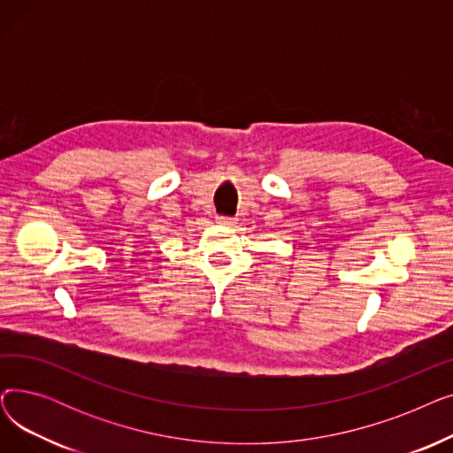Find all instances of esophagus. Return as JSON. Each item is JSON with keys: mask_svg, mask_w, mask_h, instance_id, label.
<instances>
[{"mask_svg": "<svg viewBox=\"0 0 453 453\" xmlns=\"http://www.w3.org/2000/svg\"><path fill=\"white\" fill-rule=\"evenodd\" d=\"M217 222L222 224V226H233L236 220L233 217H222V214H220V217H217Z\"/></svg>", "mask_w": 453, "mask_h": 453, "instance_id": "obj_1", "label": "esophagus"}]
</instances>
